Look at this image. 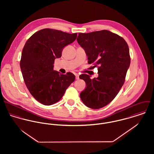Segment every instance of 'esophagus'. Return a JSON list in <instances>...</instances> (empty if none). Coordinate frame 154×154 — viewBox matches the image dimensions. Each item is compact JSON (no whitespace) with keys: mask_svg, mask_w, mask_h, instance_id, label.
Segmentation results:
<instances>
[{"mask_svg":"<svg viewBox=\"0 0 154 154\" xmlns=\"http://www.w3.org/2000/svg\"><path fill=\"white\" fill-rule=\"evenodd\" d=\"M75 78H76V79H79V74H78V73H75Z\"/></svg>","mask_w":154,"mask_h":154,"instance_id":"34e87169","label":"esophagus"}]
</instances>
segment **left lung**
<instances>
[{
  "instance_id": "left-lung-1",
  "label": "left lung",
  "mask_w": 154,
  "mask_h": 154,
  "mask_svg": "<svg viewBox=\"0 0 154 154\" xmlns=\"http://www.w3.org/2000/svg\"><path fill=\"white\" fill-rule=\"evenodd\" d=\"M77 42L85 50L89 64L98 66V78L82 74L79 78L86 83L80 94L84 104L99 109L116 97L125 81L131 64L129 46L120 36L108 30L79 33Z\"/></svg>"
}]
</instances>
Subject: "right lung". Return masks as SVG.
<instances>
[{
  "mask_svg": "<svg viewBox=\"0 0 154 154\" xmlns=\"http://www.w3.org/2000/svg\"><path fill=\"white\" fill-rule=\"evenodd\" d=\"M76 37L77 33L45 28L34 33L23 48L20 67L24 82L33 97L43 105L58 102L75 79L72 73L63 75L54 70L53 64Z\"/></svg>",
  "mask_w": 154,
  "mask_h": 154,
  "instance_id": "1",
  "label": "right lung"
}]
</instances>
